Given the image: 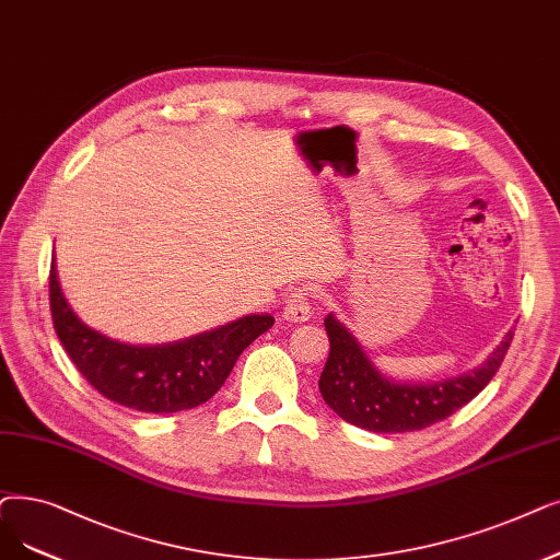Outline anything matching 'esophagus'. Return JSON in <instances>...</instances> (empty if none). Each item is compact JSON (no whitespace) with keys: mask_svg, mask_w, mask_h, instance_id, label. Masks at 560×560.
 <instances>
[{"mask_svg":"<svg viewBox=\"0 0 560 560\" xmlns=\"http://www.w3.org/2000/svg\"><path fill=\"white\" fill-rule=\"evenodd\" d=\"M283 318L288 323H306L311 318V306H308V300H306V290H302V288L290 290L288 302L283 306Z\"/></svg>","mask_w":560,"mask_h":560,"instance_id":"esophagus-1","label":"esophagus"}]
</instances>
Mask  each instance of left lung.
I'll list each match as a JSON object with an SVG mask.
<instances>
[{
  "instance_id": "left-lung-1",
  "label": "left lung",
  "mask_w": 560,
  "mask_h": 560,
  "mask_svg": "<svg viewBox=\"0 0 560 560\" xmlns=\"http://www.w3.org/2000/svg\"><path fill=\"white\" fill-rule=\"evenodd\" d=\"M325 329L331 348L318 382L323 400L343 421L371 432H411L448 419L490 384L513 340V331H508L480 366L457 377L398 382L375 366L334 313L325 318Z\"/></svg>"
}]
</instances>
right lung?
Returning a JSON list of instances; mask_svg holds the SVG:
<instances>
[{
    "mask_svg": "<svg viewBox=\"0 0 560 560\" xmlns=\"http://www.w3.org/2000/svg\"><path fill=\"white\" fill-rule=\"evenodd\" d=\"M50 308L61 346L93 388L145 415L199 407L220 392L237 357L275 325L270 313H252L162 346H132L89 327L68 304L57 262L50 267Z\"/></svg>",
    "mask_w": 560,
    "mask_h": 560,
    "instance_id": "right-lung-1",
    "label": "right lung"
}]
</instances>
